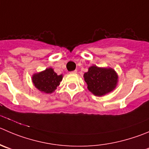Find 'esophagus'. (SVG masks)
<instances>
[{
  "instance_id": "34e87169",
  "label": "esophagus",
  "mask_w": 149,
  "mask_h": 149,
  "mask_svg": "<svg viewBox=\"0 0 149 149\" xmlns=\"http://www.w3.org/2000/svg\"><path fill=\"white\" fill-rule=\"evenodd\" d=\"M71 73H73V74H76V73H77V70L72 71V72H71Z\"/></svg>"
}]
</instances>
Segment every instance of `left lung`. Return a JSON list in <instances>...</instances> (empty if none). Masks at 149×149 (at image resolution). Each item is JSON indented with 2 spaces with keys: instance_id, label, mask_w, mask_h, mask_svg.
Wrapping results in <instances>:
<instances>
[{
  "instance_id": "obj_1",
  "label": "left lung",
  "mask_w": 149,
  "mask_h": 149,
  "mask_svg": "<svg viewBox=\"0 0 149 149\" xmlns=\"http://www.w3.org/2000/svg\"><path fill=\"white\" fill-rule=\"evenodd\" d=\"M83 77L89 91L97 97H102L113 91L118 82V75L115 69L96 65L90 66Z\"/></svg>"
}]
</instances>
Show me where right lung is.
Listing matches in <instances>:
<instances>
[{"mask_svg": "<svg viewBox=\"0 0 149 149\" xmlns=\"http://www.w3.org/2000/svg\"><path fill=\"white\" fill-rule=\"evenodd\" d=\"M63 79V74L58 75L52 68H47L44 71L33 74L32 83L36 89L43 93H52L56 90Z\"/></svg>", "mask_w": 149, "mask_h": 149, "instance_id": "obj_1", "label": "right lung"}]
</instances>
